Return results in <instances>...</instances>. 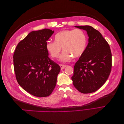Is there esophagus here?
I'll use <instances>...</instances> for the list:
<instances>
[{
  "instance_id": "1",
  "label": "esophagus",
  "mask_w": 124,
  "mask_h": 124,
  "mask_svg": "<svg viewBox=\"0 0 124 124\" xmlns=\"http://www.w3.org/2000/svg\"><path fill=\"white\" fill-rule=\"evenodd\" d=\"M59 66H60V67H61V70L63 69H64V68H65V67H66V65H62V64L59 65Z\"/></svg>"
}]
</instances>
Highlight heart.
I'll return each mask as SVG.
<instances>
[{"instance_id": "obj_1", "label": "heart", "mask_w": 124, "mask_h": 124, "mask_svg": "<svg viewBox=\"0 0 124 124\" xmlns=\"http://www.w3.org/2000/svg\"><path fill=\"white\" fill-rule=\"evenodd\" d=\"M55 41H48L46 48L51 56L57 58L62 51L59 61L66 62L74 57H79L83 55L87 44V37L85 32L80 29L63 30L56 33Z\"/></svg>"}]
</instances>
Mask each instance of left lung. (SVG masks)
<instances>
[{
	"label": "left lung",
	"instance_id": "obj_1",
	"mask_svg": "<svg viewBox=\"0 0 124 124\" xmlns=\"http://www.w3.org/2000/svg\"><path fill=\"white\" fill-rule=\"evenodd\" d=\"M85 30L88 43L74 66L73 85L83 93L95 92L106 82L111 72L112 54L109 45L101 33L91 26H74Z\"/></svg>",
	"mask_w": 124,
	"mask_h": 124
}]
</instances>
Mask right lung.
Instances as JSON below:
<instances>
[{"instance_id":"1","label":"right lung","mask_w":124,"mask_h":124,"mask_svg":"<svg viewBox=\"0 0 124 124\" xmlns=\"http://www.w3.org/2000/svg\"><path fill=\"white\" fill-rule=\"evenodd\" d=\"M54 32L43 29L30 32L18 43L13 55L17 81L30 94L50 96L56 85L61 67L48 58L47 41Z\"/></svg>"}]
</instances>
